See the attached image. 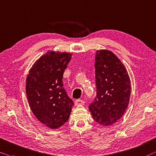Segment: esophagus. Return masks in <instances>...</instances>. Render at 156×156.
Segmentation results:
<instances>
[{
	"mask_svg": "<svg viewBox=\"0 0 156 156\" xmlns=\"http://www.w3.org/2000/svg\"><path fill=\"white\" fill-rule=\"evenodd\" d=\"M84 103H85L84 101H83V100H80V99H78V100H76V102H75V104H76V105H83Z\"/></svg>",
	"mask_w": 156,
	"mask_h": 156,
	"instance_id": "obj_1",
	"label": "esophagus"
}]
</instances>
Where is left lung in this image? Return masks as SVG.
Here are the masks:
<instances>
[{
  "mask_svg": "<svg viewBox=\"0 0 156 156\" xmlns=\"http://www.w3.org/2000/svg\"><path fill=\"white\" fill-rule=\"evenodd\" d=\"M96 97L89 105L98 123L111 126L128 108L131 86L125 66L113 52L100 50L95 53Z\"/></svg>",
  "mask_w": 156,
  "mask_h": 156,
  "instance_id": "left-lung-1",
  "label": "left lung"
}]
</instances>
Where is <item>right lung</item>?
I'll return each mask as SVG.
<instances>
[{
	"mask_svg": "<svg viewBox=\"0 0 156 156\" xmlns=\"http://www.w3.org/2000/svg\"><path fill=\"white\" fill-rule=\"evenodd\" d=\"M72 54L50 51L29 70L26 90L31 111L47 127L55 129L68 121L74 103L63 88V76Z\"/></svg>",
	"mask_w": 156,
	"mask_h": 156,
	"instance_id": "obj_1",
	"label": "right lung"
}]
</instances>
